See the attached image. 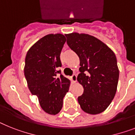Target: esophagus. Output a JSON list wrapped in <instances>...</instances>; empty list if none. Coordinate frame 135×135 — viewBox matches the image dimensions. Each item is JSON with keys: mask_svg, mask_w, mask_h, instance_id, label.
<instances>
[{"mask_svg": "<svg viewBox=\"0 0 135 135\" xmlns=\"http://www.w3.org/2000/svg\"><path fill=\"white\" fill-rule=\"evenodd\" d=\"M71 80L73 83H76V74H73V75L71 76Z\"/></svg>", "mask_w": 135, "mask_h": 135, "instance_id": "34e87169", "label": "esophagus"}]
</instances>
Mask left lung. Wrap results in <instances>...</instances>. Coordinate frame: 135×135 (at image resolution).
Instances as JSON below:
<instances>
[{
  "label": "left lung",
  "instance_id": "obj_1",
  "mask_svg": "<svg viewBox=\"0 0 135 135\" xmlns=\"http://www.w3.org/2000/svg\"><path fill=\"white\" fill-rule=\"evenodd\" d=\"M67 43L80 60L77 81L83 87L78 97L81 109L90 114H99L115 96L119 71L114 53L97 38L76 32L66 34Z\"/></svg>",
  "mask_w": 135,
  "mask_h": 135
}]
</instances>
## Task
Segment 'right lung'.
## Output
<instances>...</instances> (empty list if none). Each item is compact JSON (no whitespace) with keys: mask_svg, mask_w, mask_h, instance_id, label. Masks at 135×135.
<instances>
[{"mask_svg":"<svg viewBox=\"0 0 135 135\" xmlns=\"http://www.w3.org/2000/svg\"><path fill=\"white\" fill-rule=\"evenodd\" d=\"M65 41L63 34H47L30 47L25 57L24 74L29 90L37 96L42 109L54 115L62 108L63 97L70 88V80L59 70Z\"/></svg>","mask_w":135,"mask_h":135,"instance_id":"add662e5","label":"right lung"}]
</instances>
